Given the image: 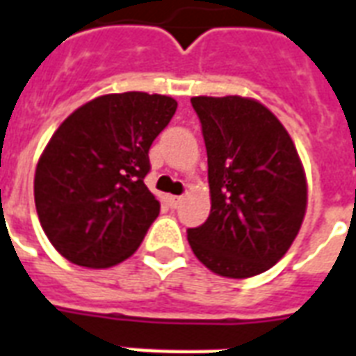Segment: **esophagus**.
Returning <instances> with one entry per match:
<instances>
[{"instance_id":"34e87169","label":"esophagus","mask_w":356,"mask_h":356,"mask_svg":"<svg viewBox=\"0 0 356 356\" xmlns=\"http://www.w3.org/2000/svg\"><path fill=\"white\" fill-rule=\"evenodd\" d=\"M181 200H183V196H168V204H170V207H179V204H181Z\"/></svg>"}]
</instances>
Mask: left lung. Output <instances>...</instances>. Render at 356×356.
Returning a JSON list of instances; mask_svg holds the SVG:
<instances>
[{"label":"left lung","mask_w":356,"mask_h":356,"mask_svg":"<svg viewBox=\"0 0 356 356\" xmlns=\"http://www.w3.org/2000/svg\"><path fill=\"white\" fill-rule=\"evenodd\" d=\"M207 149L211 213L188 228L196 259L213 273L245 279L270 270L298 236L307 183L285 126L241 96H196Z\"/></svg>","instance_id":"obj_1"}]
</instances>
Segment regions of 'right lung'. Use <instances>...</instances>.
Instances as JSON below:
<instances>
[{
  "label": "right lung",
  "instance_id": "1",
  "mask_svg": "<svg viewBox=\"0 0 356 356\" xmlns=\"http://www.w3.org/2000/svg\"><path fill=\"white\" fill-rule=\"evenodd\" d=\"M175 109L170 96L105 94L54 131L35 168L33 196L39 222L64 259L111 268L138 251L160 213L145 185L149 149Z\"/></svg>",
  "mask_w": 356,
  "mask_h": 356
}]
</instances>
